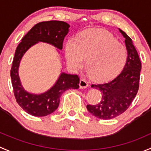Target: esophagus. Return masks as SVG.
<instances>
[{
    "label": "esophagus",
    "instance_id": "obj_1",
    "mask_svg": "<svg viewBox=\"0 0 151 151\" xmlns=\"http://www.w3.org/2000/svg\"><path fill=\"white\" fill-rule=\"evenodd\" d=\"M79 86L81 88H86L88 86V83L85 79H81L80 82H79Z\"/></svg>",
    "mask_w": 151,
    "mask_h": 151
}]
</instances>
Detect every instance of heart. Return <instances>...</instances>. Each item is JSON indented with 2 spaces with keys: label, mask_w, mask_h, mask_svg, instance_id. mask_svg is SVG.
Segmentation results:
<instances>
[{
  "label": "heart",
  "mask_w": 151,
  "mask_h": 151,
  "mask_svg": "<svg viewBox=\"0 0 151 151\" xmlns=\"http://www.w3.org/2000/svg\"><path fill=\"white\" fill-rule=\"evenodd\" d=\"M65 57L73 70L80 69L86 58L87 72L94 80L104 81L114 78L124 69L128 52L109 32L91 29L68 40Z\"/></svg>",
  "instance_id": "b5f03b06"
}]
</instances>
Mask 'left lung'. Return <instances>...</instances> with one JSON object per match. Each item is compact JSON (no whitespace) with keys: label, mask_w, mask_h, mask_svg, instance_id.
Segmentation results:
<instances>
[{"label":"left lung","mask_w":151,"mask_h":151,"mask_svg":"<svg viewBox=\"0 0 151 151\" xmlns=\"http://www.w3.org/2000/svg\"><path fill=\"white\" fill-rule=\"evenodd\" d=\"M125 38L128 60L122 72L113 80L105 83L92 84L102 93V99L97 105H87L91 114L104 120L120 116L130 106L139 89L141 62L131 38L119 29Z\"/></svg>","instance_id":"8db88e82"}]
</instances>
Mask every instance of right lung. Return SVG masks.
Masks as SVG:
<instances>
[{"mask_svg":"<svg viewBox=\"0 0 151 151\" xmlns=\"http://www.w3.org/2000/svg\"><path fill=\"white\" fill-rule=\"evenodd\" d=\"M70 25L65 22H41L35 24L22 38L17 47L11 69V78L17 102L31 116L41 117L55 111L60 104L62 94L70 88H79L78 75L62 73L58 80L50 89L40 94H31L24 89L20 82L18 70L20 61L25 52L38 42H44L63 49V41L69 31Z\"/></svg>","mask_w":151,"mask_h":151,"instance_id":"add662e5","label":"right lung"}]
</instances>
